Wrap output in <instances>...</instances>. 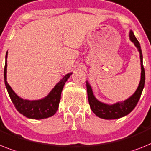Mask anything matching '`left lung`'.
Instances as JSON below:
<instances>
[{"instance_id":"left-lung-1","label":"left lung","mask_w":151,"mask_h":151,"mask_svg":"<svg viewBox=\"0 0 151 151\" xmlns=\"http://www.w3.org/2000/svg\"><path fill=\"white\" fill-rule=\"evenodd\" d=\"M130 39L136 46L138 51L140 53V65H141V76H140V83L135 93L131 97H129L128 99L125 100L124 101L117 102L114 104H107L102 103L95 98L91 85L87 81H86L90 107L92 111L97 116H99L100 118L105 119V120H113V119H118L126 116L130 114L134 110V107H136L137 104L141 96L144 87V83H145V71H144V68L143 65L142 51H141L140 43L136 38V37L134 36L132 30L130 31Z\"/></svg>"}]
</instances>
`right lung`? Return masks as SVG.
I'll use <instances>...</instances> for the list:
<instances>
[{"instance_id": "obj_1", "label": "right lung", "mask_w": 151, "mask_h": 151, "mask_svg": "<svg viewBox=\"0 0 151 151\" xmlns=\"http://www.w3.org/2000/svg\"><path fill=\"white\" fill-rule=\"evenodd\" d=\"M7 52L6 54V62H5L4 76V83L7 90L8 94L11 97V101L13 102L15 108L17 109L20 114H23L27 118L40 120L50 117L57 112L59 103L60 101V95L62 90L64 88L66 81H68L72 73H68L60 81L57 83L53 88L50 93L43 99L37 101H28L24 100L18 97L14 91L12 90L11 86L7 81Z\"/></svg>"}]
</instances>
